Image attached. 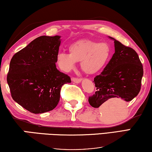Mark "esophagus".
Returning a JSON list of instances; mask_svg holds the SVG:
<instances>
[{"instance_id": "esophagus-1", "label": "esophagus", "mask_w": 152, "mask_h": 152, "mask_svg": "<svg viewBox=\"0 0 152 152\" xmlns=\"http://www.w3.org/2000/svg\"><path fill=\"white\" fill-rule=\"evenodd\" d=\"M72 80L75 83H80L82 81V78H72Z\"/></svg>"}]
</instances>
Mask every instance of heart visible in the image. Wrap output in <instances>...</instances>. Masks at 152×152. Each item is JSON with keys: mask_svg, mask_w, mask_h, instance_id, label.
<instances>
[{"mask_svg": "<svg viewBox=\"0 0 152 152\" xmlns=\"http://www.w3.org/2000/svg\"><path fill=\"white\" fill-rule=\"evenodd\" d=\"M69 53L60 52L57 55V63L60 69L71 71L76 62L85 73L93 75L106 67L112 57V48L107 42H97L90 40H80L69 46Z\"/></svg>", "mask_w": 152, "mask_h": 152, "instance_id": "b5f03b06", "label": "heart"}]
</instances>
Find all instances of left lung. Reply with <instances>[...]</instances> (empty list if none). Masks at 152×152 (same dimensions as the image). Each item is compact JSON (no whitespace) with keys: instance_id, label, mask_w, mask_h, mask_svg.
<instances>
[{"instance_id":"left-lung-1","label":"left lung","mask_w":152,"mask_h":152,"mask_svg":"<svg viewBox=\"0 0 152 152\" xmlns=\"http://www.w3.org/2000/svg\"><path fill=\"white\" fill-rule=\"evenodd\" d=\"M110 38L114 41L115 53L101 74L94 78L97 91L88 97L90 105L96 108L114 98L130 102L141 90L143 69L138 55L132 48Z\"/></svg>"}]
</instances>
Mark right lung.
<instances>
[{
  "mask_svg": "<svg viewBox=\"0 0 152 152\" xmlns=\"http://www.w3.org/2000/svg\"><path fill=\"white\" fill-rule=\"evenodd\" d=\"M61 37L42 36L13 55L7 83L15 102L33 114L51 111L59 102L64 84L71 83L67 74L57 69Z\"/></svg>",
  "mask_w": 152,
  "mask_h": 152,
  "instance_id": "1",
  "label": "right lung"
}]
</instances>
